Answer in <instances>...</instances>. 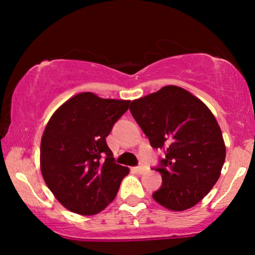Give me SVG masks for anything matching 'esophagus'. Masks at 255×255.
Wrapping results in <instances>:
<instances>
[{
    "mask_svg": "<svg viewBox=\"0 0 255 255\" xmlns=\"http://www.w3.org/2000/svg\"><path fill=\"white\" fill-rule=\"evenodd\" d=\"M134 169H135V171L137 172V174H144V172L147 171V168H146L145 165H139Z\"/></svg>",
    "mask_w": 255,
    "mask_h": 255,
    "instance_id": "34e87169",
    "label": "esophagus"
}]
</instances>
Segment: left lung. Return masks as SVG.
<instances>
[{
    "instance_id": "8db88e82",
    "label": "left lung",
    "mask_w": 255,
    "mask_h": 255,
    "mask_svg": "<svg viewBox=\"0 0 255 255\" xmlns=\"http://www.w3.org/2000/svg\"><path fill=\"white\" fill-rule=\"evenodd\" d=\"M129 110L152 147L165 153L156 168L162 186L152 197L172 211L191 209L221 176L225 145L217 120L200 99L174 85L135 99Z\"/></svg>"
}]
</instances>
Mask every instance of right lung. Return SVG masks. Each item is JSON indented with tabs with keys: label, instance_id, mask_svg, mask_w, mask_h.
Wrapping results in <instances>:
<instances>
[{
	"label": "right lung",
	"instance_id": "1",
	"mask_svg": "<svg viewBox=\"0 0 255 255\" xmlns=\"http://www.w3.org/2000/svg\"><path fill=\"white\" fill-rule=\"evenodd\" d=\"M128 107L129 101L83 92L49 120L40 142V170L52 194L69 211L96 215L115 199L129 169L116 164L105 137Z\"/></svg>",
	"mask_w": 255,
	"mask_h": 255
}]
</instances>
